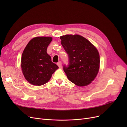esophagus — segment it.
<instances>
[{
    "label": "esophagus",
    "mask_w": 127,
    "mask_h": 127,
    "mask_svg": "<svg viewBox=\"0 0 127 127\" xmlns=\"http://www.w3.org/2000/svg\"><path fill=\"white\" fill-rule=\"evenodd\" d=\"M57 65L59 67H61V66H62V63H61V61H59V62L57 63Z\"/></svg>",
    "instance_id": "esophagus-1"
}]
</instances>
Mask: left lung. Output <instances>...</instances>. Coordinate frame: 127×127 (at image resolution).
I'll list each match as a JSON object with an SVG mask.
<instances>
[{
  "instance_id": "left-lung-1",
  "label": "left lung",
  "mask_w": 127,
  "mask_h": 127,
  "mask_svg": "<svg viewBox=\"0 0 127 127\" xmlns=\"http://www.w3.org/2000/svg\"><path fill=\"white\" fill-rule=\"evenodd\" d=\"M60 39L68 56L69 63L63 67L68 79L78 86L90 84L99 70L100 60L97 50L79 35H65Z\"/></svg>"
}]
</instances>
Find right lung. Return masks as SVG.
I'll list each match as a JSON object with an SVG mask.
<instances>
[{
    "label": "right lung",
    "instance_id": "1",
    "mask_svg": "<svg viewBox=\"0 0 127 127\" xmlns=\"http://www.w3.org/2000/svg\"><path fill=\"white\" fill-rule=\"evenodd\" d=\"M51 37H36L31 40L22 53L21 68L25 79L34 85L47 83L58 66L52 62L47 49Z\"/></svg>",
    "mask_w": 127,
    "mask_h": 127
}]
</instances>
